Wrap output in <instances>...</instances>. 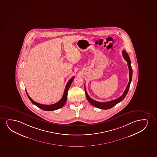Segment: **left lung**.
<instances>
[{"instance_id":"obj_1","label":"left lung","mask_w":157,"mask_h":157,"mask_svg":"<svg viewBox=\"0 0 157 157\" xmlns=\"http://www.w3.org/2000/svg\"><path fill=\"white\" fill-rule=\"evenodd\" d=\"M122 55H123V57H124L125 60L127 62V65H128L129 68V80L128 84L124 92V93H123L122 95L120 96V98H117L116 100L109 101V102H100L96 101L95 100H93L92 98H90L89 95H88L87 93L86 92V87H85V90L86 98H87L88 101L90 102V103L92 104L93 106H95L96 108L104 109V110L109 109L113 107L114 105H116L117 104H118V103H119L122 100H124V98H125V96H126L127 94L128 93L129 86H130V82H132V66H131V62H130V58H129L128 53H127L126 51L124 50V51H122Z\"/></svg>"}]
</instances>
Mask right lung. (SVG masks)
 <instances>
[{"label": "right lung", "instance_id": "1", "mask_svg": "<svg viewBox=\"0 0 157 157\" xmlns=\"http://www.w3.org/2000/svg\"><path fill=\"white\" fill-rule=\"evenodd\" d=\"M74 78H75V77H73L69 80V82H67V84L65 86V90H64V94H63L62 98L61 100H59V102L56 103L55 104H51V105H44V104H39L37 102H35L34 101L32 100V98H31L28 95V94L27 93V91H26V93H27L28 97L29 98V100H30L31 102H32V103L38 106V108H40L41 109L45 110V111H54V110H57L59 108H62L64 106V105L65 104V102L67 101V99L68 90L69 89L71 85Z\"/></svg>", "mask_w": 157, "mask_h": 157}]
</instances>
